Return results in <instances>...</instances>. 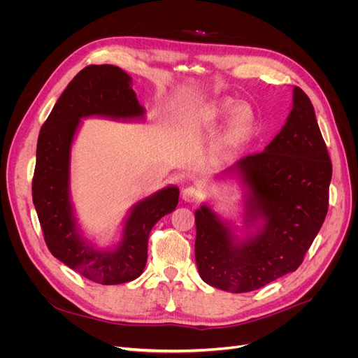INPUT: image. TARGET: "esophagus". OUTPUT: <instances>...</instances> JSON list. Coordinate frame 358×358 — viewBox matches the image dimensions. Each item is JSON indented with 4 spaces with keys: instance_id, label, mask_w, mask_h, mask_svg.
<instances>
[{
    "instance_id": "esophagus-1",
    "label": "esophagus",
    "mask_w": 358,
    "mask_h": 358,
    "mask_svg": "<svg viewBox=\"0 0 358 358\" xmlns=\"http://www.w3.org/2000/svg\"><path fill=\"white\" fill-rule=\"evenodd\" d=\"M181 197H182V200L187 201V203H196V201L200 200L201 193H200V190L196 189V187H187V189L182 190Z\"/></svg>"
}]
</instances>
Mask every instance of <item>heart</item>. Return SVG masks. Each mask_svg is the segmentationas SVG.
<instances>
[{"label":"heart","instance_id":"obj_1","mask_svg":"<svg viewBox=\"0 0 358 358\" xmlns=\"http://www.w3.org/2000/svg\"><path fill=\"white\" fill-rule=\"evenodd\" d=\"M232 110V101L228 99H220L210 103L203 110L206 119L216 120L223 116H227ZM257 126V117L252 108L247 104H242L232 111V116L228 122L227 131H224V142L235 145L242 141H245Z\"/></svg>","mask_w":358,"mask_h":358}]
</instances>
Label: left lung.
I'll list each match as a JSON object with an SVG mask.
<instances>
[{
    "instance_id": "8db88e82",
    "label": "left lung",
    "mask_w": 358,
    "mask_h": 358,
    "mask_svg": "<svg viewBox=\"0 0 358 358\" xmlns=\"http://www.w3.org/2000/svg\"><path fill=\"white\" fill-rule=\"evenodd\" d=\"M243 192L242 232L209 201L196 210V264L204 283L245 293L296 271L328 212L332 164L315 108L299 87L285 126L255 155L217 178Z\"/></svg>"
}]
</instances>
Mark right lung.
Instances as JSON below:
<instances>
[{
	"instance_id": "1",
	"label": "right lung",
	"mask_w": 358,
	"mask_h": 358,
	"mask_svg": "<svg viewBox=\"0 0 358 358\" xmlns=\"http://www.w3.org/2000/svg\"><path fill=\"white\" fill-rule=\"evenodd\" d=\"M143 122L145 108L131 88V77L115 65L80 71L53 106L36 149L33 203L52 255L99 285L138 278L146 266L148 238L154 224L176 210L180 190L166 185L129 209L120 239L101 248L78 223L71 196V150L83 119Z\"/></svg>"
}]
</instances>
